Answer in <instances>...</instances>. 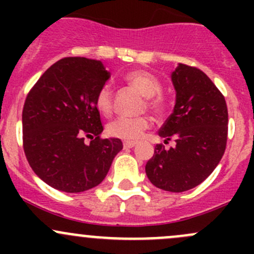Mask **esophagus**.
<instances>
[{
	"instance_id": "obj_1",
	"label": "esophagus",
	"mask_w": 254,
	"mask_h": 254,
	"mask_svg": "<svg viewBox=\"0 0 254 254\" xmlns=\"http://www.w3.org/2000/svg\"><path fill=\"white\" fill-rule=\"evenodd\" d=\"M123 146H124V148H132L134 146H136V142L135 141H124L123 142Z\"/></svg>"
}]
</instances>
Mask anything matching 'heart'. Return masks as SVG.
Returning <instances> with one entry per match:
<instances>
[{"mask_svg":"<svg viewBox=\"0 0 254 254\" xmlns=\"http://www.w3.org/2000/svg\"><path fill=\"white\" fill-rule=\"evenodd\" d=\"M124 81L129 86L136 89L142 96L147 97V108L153 114L160 115L163 112V101L161 97H156V94L160 93L161 83L151 72L145 70H132L124 75ZM96 108L101 114L108 115L113 112V94L112 89L108 84L99 88L97 92ZM150 118L148 117H137V118H127L119 117L107 125V132L109 136L115 139L125 140V141H136L141 137L145 130L150 127Z\"/></svg>","mask_w":254,"mask_h":254,"instance_id":"1","label":"heart"}]
</instances>
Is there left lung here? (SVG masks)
<instances>
[{
    "mask_svg": "<svg viewBox=\"0 0 254 254\" xmlns=\"http://www.w3.org/2000/svg\"><path fill=\"white\" fill-rule=\"evenodd\" d=\"M172 82L176 106L158 134L176 146L157 143L145 170L155 187L181 193L205 181L221 161L229 113L225 97L199 68L179 64Z\"/></svg>",
    "mask_w": 254,
    "mask_h": 254,
    "instance_id": "obj_1",
    "label": "left lung"
}]
</instances>
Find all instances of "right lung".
I'll return each mask as SVG.
<instances>
[{"label":"right lung","instance_id":"obj_1","mask_svg":"<svg viewBox=\"0 0 254 254\" xmlns=\"http://www.w3.org/2000/svg\"><path fill=\"white\" fill-rule=\"evenodd\" d=\"M109 76L101 61L64 58L28 93L23 148L35 175L53 188L79 193L98 186L123 148L119 139L101 137L103 125L94 104Z\"/></svg>","mask_w":254,"mask_h":254}]
</instances>
